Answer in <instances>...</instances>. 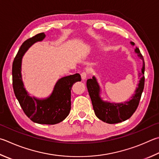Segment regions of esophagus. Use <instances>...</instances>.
<instances>
[{"label": "esophagus", "instance_id": "1", "mask_svg": "<svg viewBox=\"0 0 159 159\" xmlns=\"http://www.w3.org/2000/svg\"><path fill=\"white\" fill-rule=\"evenodd\" d=\"M81 79L83 80H85L87 79V74H86L85 72H83L81 74Z\"/></svg>", "mask_w": 159, "mask_h": 159}]
</instances>
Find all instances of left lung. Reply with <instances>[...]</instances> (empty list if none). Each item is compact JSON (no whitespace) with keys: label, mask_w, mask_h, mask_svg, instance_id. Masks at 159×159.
Instances as JSON below:
<instances>
[{"label":"left lung","mask_w":159,"mask_h":159,"mask_svg":"<svg viewBox=\"0 0 159 159\" xmlns=\"http://www.w3.org/2000/svg\"><path fill=\"white\" fill-rule=\"evenodd\" d=\"M130 44L133 47L135 46L133 42H130ZM134 52L143 60V67L141 69V73L138 74V76L140 78L137 87L135 89L134 93L130 97L129 100L120 103L106 101L102 97V90L97 77L93 76L92 79L87 80V88L89 97L91 98L94 113L99 120L106 123L116 124L129 119L136 111L139 104L145 85V62L139 48L135 47Z\"/></svg>","instance_id":"8db88e82"}]
</instances>
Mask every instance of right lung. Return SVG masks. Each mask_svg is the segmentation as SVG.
<instances>
[{"mask_svg": "<svg viewBox=\"0 0 159 159\" xmlns=\"http://www.w3.org/2000/svg\"><path fill=\"white\" fill-rule=\"evenodd\" d=\"M46 37L44 33L27 39L21 46L12 64V83L14 94L25 114L34 123L40 125H56L64 120L71 110V90L75 83L81 80L80 75L64 76L55 84L49 96L45 98L31 97L24 88L22 79V59L30 47L42 42Z\"/></svg>", "mask_w": 159, "mask_h": 159, "instance_id": "right-lung-1", "label": "right lung"}]
</instances>
